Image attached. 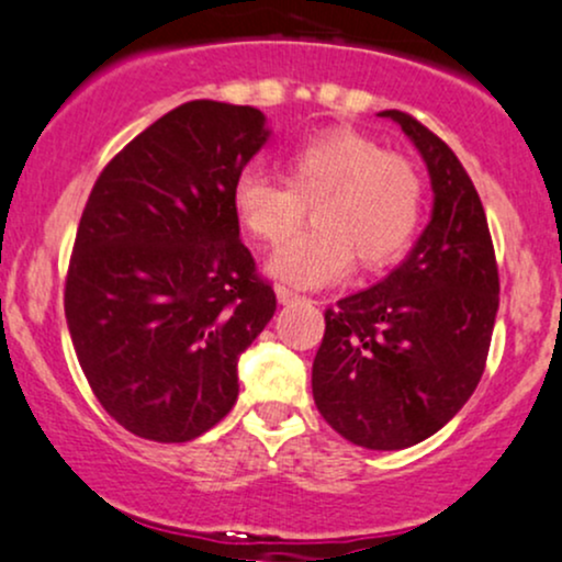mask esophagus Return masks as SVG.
<instances>
[{"instance_id": "34e87169", "label": "esophagus", "mask_w": 562, "mask_h": 562, "mask_svg": "<svg viewBox=\"0 0 562 562\" xmlns=\"http://www.w3.org/2000/svg\"><path fill=\"white\" fill-rule=\"evenodd\" d=\"M276 294H279V302H283V305H286V302L305 300L300 292H294V289H289V286H279V289H276Z\"/></svg>"}]
</instances>
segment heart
Wrapping results in <instances>:
<instances>
[{
	"label": "heart",
	"mask_w": 562,
	"mask_h": 562,
	"mask_svg": "<svg viewBox=\"0 0 562 562\" xmlns=\"http://www.w3.org/2000/svg\"><path fill=\"white\" fill-rule=\"evenodd\" d=\"M286 180L247 169L233 182V212L262 244H281L313 203L316 225L270 257L273 279L324 286L350 268H382L412 244L425 210V186L403 156L356 130H326L294 145Z\"/></svg>",
	"instance_id": "1"
}]
</instances>
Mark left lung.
Wrapping results in <instances>:
<instances>
[{
	"label": "left lung",
	"mask_w": 562,
	"mask_h": 562,
	"mask_svg": "<svg viewBox=\"0 0 562 562\" xmlns=\"http://www.w3.org/2000/svg\"><path fill=\"white\" fill-rule=\"evenodd\" d=\"M417 145L432 220L387 279L326 307L313 401L350 443L398 451L430 438L481 382L499 311V268L470 175L435 132L382 111Z\"/></svg>",
	"instance_id": "1"
}]
</instances>
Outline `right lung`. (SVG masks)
Instances as JSON below:
<instances>
[{
  "label": "right lung",
  "instance_id": "right-lung-1",
  "mask_svg": "<svg viewBox=\"0 0 562 562\" xmlns=\"http://www.w3.org/2000/svg\"><path fill=\"white\" fill-rule=\"evenodd\" d=\"M265 140L262 111L191 100L94 180L63 302L94 398L137 438L186 443L217 425L238 398V356L273 318L233 212Z\"/></svg>",
  "mask_w": 562,
  "mask_h": 562
}]
</instances>
